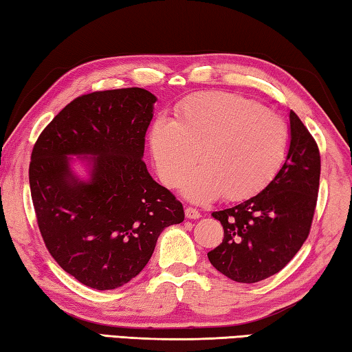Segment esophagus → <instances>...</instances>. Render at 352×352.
<instances>
[{"instance_id":"34e87169","label":"esophagus","mask_w":352,"mask_h":352,"mask_svg":"<svg viewBox=\"0 0 352 352\" xmlns=\"http://www.w3.org/2000/svg\"><path fill=\"white\" fill-rule=\"evenodd\" d=\"M184 214H186L188 219H199L201 216L197 208H192V206H188L186 210H184Z\"/></svg>"}]
</instances>
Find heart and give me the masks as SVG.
Returning <instances> with one entry per match:
<instances>
[{
  "label": "heart",
  "mask_w": 352,
  "mask_h": 352,
  "mask_svg": "<svg viewBox=\"0 0 352 352\" xmlns=\"http://www.w3.org/2000/svg\"><path fill=\"white\" fill-rule=\"evenodd\" d=\"M284 119L239 94L201 93L184 100L177 121L160 118L151 147L160 177L180 186L195 163L205 164L184 183V195L206 201L225 194L230 200L252 197L281 166L287 147Z\"/></svg>",
  "instance_id": "obj_1"
}]
</instances>
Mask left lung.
Returning <instances> with one entry per match:
<instances>
[{"label":"left lung","instance_id":"8db88e82","mask_svg":"<svg viewBox=\"0 0 352 352\" xmlns=\"http://www.w3.org/2000/svg\"><path fill=\"white\" fill-rule=\"evenodd\" d=\"M320 151L295 111H290V147L276 177L258 195L212 212L223 241L208 259L226 278L253 284L289 264L311 231L320 188Z\"/></svg>","mask_w":352,"mask_h":352}]
</instances>
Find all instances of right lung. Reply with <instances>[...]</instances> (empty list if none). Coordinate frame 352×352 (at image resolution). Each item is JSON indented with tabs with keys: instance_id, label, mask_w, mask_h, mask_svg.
Here are the masks:
<instances>
[{
	"instance_id": "obj_1",
	"label": "right lung",
	"mask_w": 352,
	"mask_h": 352,
	"mask_svg": "<svg viewBox=\"0 0 352 352\" xmlns=\"http://www.w3.org/2000/svg\"><path fill=\"white\" fill-rule=\"evenodd\" d=\"M155 100L136 87L83 94L34 144L29 184L40 234L57 264L91 289L127 284L166 226L184 220L183 205L142 162ZM68 154L91 155L90 181L72 175Z\"/></svg>"
}]
</instances>
